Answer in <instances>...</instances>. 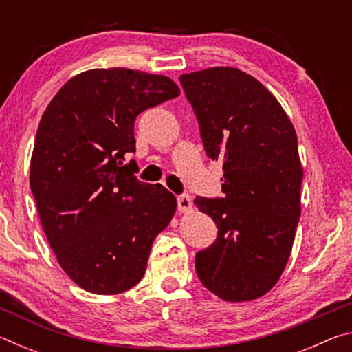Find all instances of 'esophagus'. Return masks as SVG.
<instances>
[{
	"instance_id": "34e87169",
	"label": "esophagus",
	"mask_w": 352,
	"mask_h": 352,
	"mask_svg": "<svg viewBox=\"0 0 352 352\" xmlns=\"http://www.w3.org/2000/svg\"><path fill=\"white\" fill-rule=\"evenodd\" d=\"M177 205H178V210H180V212L192 211V200H190L188 195H178Z\"/></svg>"
}]
</instances>
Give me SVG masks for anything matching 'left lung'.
<instances>
[{
  "mask_svg": "<svg viewBox=\"0 0 352 352\" xmlns=\"http://www.w3.org/2000/svg\"><path fill=\"white\" fill-rule=\"evenodd\" d=\"M205 152L223 162V199L195 197L216 222L195 256L201 284L225 301H252L281 278L301 214L298 138L276 98L243 71L214 67L182 74Z\"/></svg>",
  "mask_w": 352,
  "mask_h": 352,
  "instance_id": "obj_1",
  "label": "left lung"
}]
</instances>
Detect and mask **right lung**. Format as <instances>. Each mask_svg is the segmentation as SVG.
<instances>
[{"instance_id":"obj_1","label":"right lung","mask_w":352,"mask_h":352,"mask_svg":"<svg viewBox=\"0 0 352 352\" xmlns=\"http://www.w3.org/2000/svg\"><path fill=\"white\" fill-rule=\"evenodd\" d=\"M180 94L168 76L98 68L65 83L46 107L31 158L41 226L63 272L83 290L122 294L146 273L175 195L136 180L135 119Z\"/></svg>"}]
</instances>
